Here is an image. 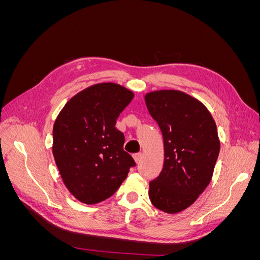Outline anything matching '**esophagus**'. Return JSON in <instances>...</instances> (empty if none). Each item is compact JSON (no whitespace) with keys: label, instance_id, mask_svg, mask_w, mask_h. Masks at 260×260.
Masks as SVG:
<instances>
[{"label":"esophagus","instance_id":"esophagus-1","mask_svg":"<svg viewBox=\"0 0 260 260\" xmlns=\"http://www.w3.org/2000/svg\"><path fill=\"white\" fill-rule=\"evenodd\" d=\"M133 158H135L136 162L138 164V162H140L141 160H142V158H143V154H142V153H137V154L133 155Z\"/></svg>","mask_w":260,"mask_h":260}]
</instances>
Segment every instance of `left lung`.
I'll return each mask as SVG.
<instances>
[{"instance_id": "1", "label": "left lung", "mask_w": 260, "mask_h": 260, "mask_svg": "<svg viewBox=\"0 0 260 260\" xmlns=\"http://www.w3.org/2000/svg\"><path fill=\"white\" fill-rule=\"evenodd\" d=\"M164 139V167L149 182L153 205L168 214L191 206L209 184L220 151L214 118L200 101L176 90L147 93Z\"/></svg>"}]
</instances>
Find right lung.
Returning <instances> with one entry per match:
<instances>
[{
  "label": "right lung",
  "mask_w": 260,
  "mask_h": 260,
  "mask_svg": "<svg viewBox=\"0 0 260 260\" xmlns=\"http://www.w3.org/2000/svg\"><path fill=\"white\" fill-rule=\"evenodd\" d=\"M133 96L119 84L99 83L70 99L55 120V162L69 192L84 204L111 198L136 166L115 127Z\"/></svg>",
  "instance_id": "1"
}]
</instances>
